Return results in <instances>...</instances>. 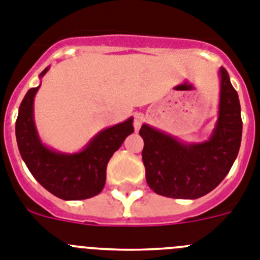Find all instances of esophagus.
I'll return each mask as SVG.
<instances>
[{
	"label": "esophagus",
	"instance_id": "34e87169",
	"mask_svg": "<svg viewBox=\"0 0 260 260\" xmlns=\"http://www.w3.org/2000/svg\"><path fill=\"white\" fill-rule=\"evenodd\" d=\"M144 120V115L140 112L135 113V117H134V126H135V131H139L141 126V123H143Z\"/></svg>",
	"mask_w": 260,
	"mask_h": 260
}]
</instances>
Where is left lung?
<instances>
[{
  "mask_svg": "<svg viewBox=\"0 0 260 260\" xmlns=\"http://www.w3.org/2000/svg\"><path fill=\"white\" fill-rule=\"evenodd\" d=\"M219 78L218 119L206 141L185 143L148 124L141 125L145 177L154 193L196 200L215 189L230 172L241 147V104L223 67Z\"/></svg>",
  "mask_w": 260,
  "mask_h": 260,
  "instance_id": "left-lung-1",
  "label": "left lung"
}]
</instances>
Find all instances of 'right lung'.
I'll list each match as a JSON object with an SVG mask.
<instances>
[{
    "instance_id": "1",
    "label": "right lung",
    "mask_w": 260,
    "mask_h": 260,
    "mask_svg": "<svg viewBox=\"0 0 260 260\" xmlns=\"http://www.w3.org/2000/svg\"><path fill=\"white\" fill-rule=\"evenodd\" d=\"M46 67L39 78H43ZM41 84L30 88L19 106L15 137L19 153L30 173L46 190L66 201L87 200L99 194L106 184L107 164L134 132V117L102 129L75 153L58 152L42 143L34 123V98Z\"/></svg>"
}]
</instances>
